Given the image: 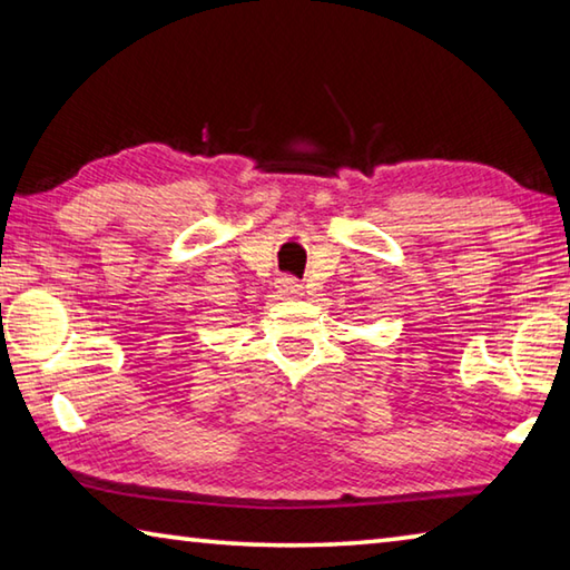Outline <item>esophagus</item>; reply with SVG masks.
Here are the masks:
<instances>
[{"label": "esophagus", "mask_w": 570, "mask_h": 570, "mask_svg": "<svg viewBox=\"0 0 570 570\" xmlns=\"http://www.w3.org/2000/svg\"><path fill=\"white\" fill-rule=\"evenodd\" d=\"M276 292L284 298H296V296H302V284H298L292 276H282L276 282Z\"/></svg>", "instance_id": "1"}]
</instances>
